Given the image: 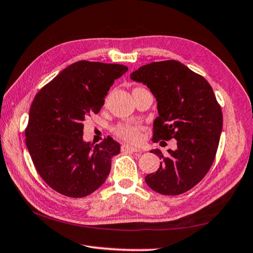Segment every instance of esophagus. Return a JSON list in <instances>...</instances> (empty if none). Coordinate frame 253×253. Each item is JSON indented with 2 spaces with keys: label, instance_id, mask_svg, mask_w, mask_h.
Here are the masks:
<instances>
[{
  "label": "esophagus",
  "instance_id": "34e87169",
  "mask_svg": "<svg viewBox=\"0 0 253 253\" xmlns=\"http://www.w3.org/2000/svg\"><path fill=\"white\" fill-rule=\"evenodd\" d=\"M122 151H129V152H136V153H140L141 150L140 149H137V148H133V146H130V145H127V144H124L122 145Z\"/></svg>",
  "mask_w": 253,
  "mask_h": 253
}]
</instances>
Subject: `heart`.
Instances as JSON below:
<instances>
[{
  "mask_svg": "<svg viewBox=\"0 0 253 253\" xmlns=\"http://www.w3.org/2000/svg\"><path fill=\"white\" fill-rule=\"evenodd\" d=\"M141 130H142V128L139 125L124 123V124L117 125L114 128V133L119 138L128 141V142L137 143L141 139Z\"/></svg>",
  "mask_w": 253,
  "mask_h": 253,
  "instance_id": "1",
  "label": "heart"
}]
</instances>
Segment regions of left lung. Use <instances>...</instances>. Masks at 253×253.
Here are the masks:
<instances>
[{"instance_id":"1","label":"left lung","mask_w":253,"mask_h":253,"mask_svg":"<svg viewBox=\"0 0 253 253\" xmlns=\"http://www.w3.org/2000/svg\"><path fill=\"white\" fill-rule=\"evenodd\" d=\"M132 81L150 88L157 101L154 142L177 140V149L163 155L156 172L145 177L152 190L180 195L201 182L214 161L223 125L220 104L202 75L175 60L152 62L130 74Z\"/></svg>"}]
</instances>
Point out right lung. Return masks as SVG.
<instances>
[{
	"label": "right lung",
	"instance_id": "add662e5",
	"mask_svg": "<svg viewBox=\"0 0 253 253\" xmlns=\"http://www.w3.org/2000/svg\"><path fill=\"white\" fill-rule=\"evenodd\" d=\"M123 64L72 63L34 97L26 144L34 167L52 190L69 197L89 195L107 180L121 145L111 137L96 145L83 140L84 121L99 113Z\"/></svg>",
	"mask_w": 253,
	"mask_h": 253
}]
</instances>
